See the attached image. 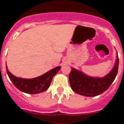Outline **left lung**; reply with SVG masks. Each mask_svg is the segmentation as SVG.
I'll return each mask as SVG.
<instances>
[{"mask_svg": "<svg viewBox=\"0 0 124 124\" xmlns=\"http://www.w3.org/2000/svg\"><path fill=\"white\" fill-rule=\"evenodd\" d=\"M118 57L116 53L115 64L111 71L102 78L92 77L82 71L72 68L69 73V83L72 90L79 95L95 97L109 88L115 79L118 69Z\"/></svg>", "mask_w": 124, "mask_h": 124, "instance_id": "1", "label": "left lung"}]
</instances>
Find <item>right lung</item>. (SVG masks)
Instances as JSON below:
<instances>
[{
	"label": "right lung",
	"mask_w": 124,
	"mask_h": 124,
	"mask_svg": "<svg viewBox=\"0 0 124 124\" xmlns=\"http://www.w3.org/2000/svg\"><path fill=\"white\" fill-rule=\"evenodd\" d=\"M60 68V66H57L41 76L32 79H25L14 76L9 71L6 65L7 73L13 85L20 91L30 94L41 93L47 90L53 77L59 72Z\"/></svg>",
	"instance_id": "1"
}]
</instances>
